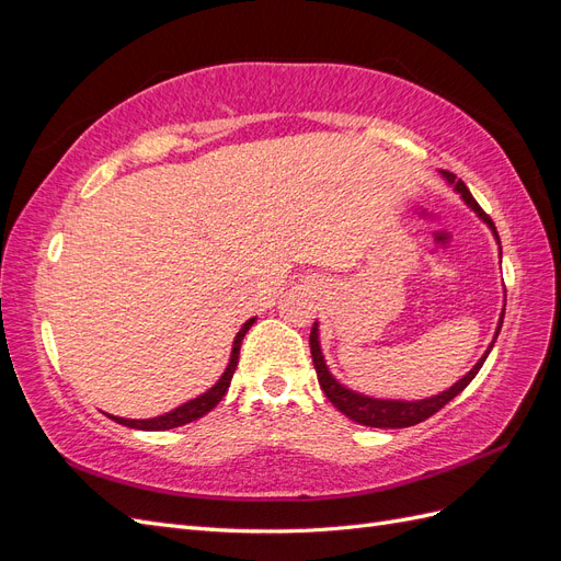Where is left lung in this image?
Returning a JSON list of instances; mask_svg holds the SVG:
<instances>
[{"instance_id":"8db88e82","label":"left lung","mask_w":561,"mask_h":561,"mask_svg":"<svg viewBox=\"0 0 561 561\" xmlns=\"http://www.w3.org/2000/svg\"><path fill=\"white\" fill-rule=\"evenodd\" d=\"M443 178L454 186L458 194H461V198L468 203V206L474 213H478V217L491 229V233H494L496 241H499V231H496L494 222H491V217L478 206V201L472 198L468 186L461 180H456L454 173L443 171ZM499 245H501V241H499ZM503 316H505V311H501L499 328H496L494 339H491L489 348L484 351L482 358L474 363V367L468 371V375L463 379H458L451 388L443 390V393H437V396L426 398V400H379V398H369V396H363V393H355V390L346 388L344 383H339L330 375V369L325 365V358H322L320 342H318V322H313L309 344H311V358H313V367H316V375H318V383L322 388V393L328 396V400L336 407V410L342 412V414H346L348 419H353L355 423H360V426H369V428H407V426H416V423L426 421L428 416H433L435 412L443 410V407L449 400H454L474 379V375H478V371L482 369L489 351L494 348V342L499 339V332H501V325H503Z\"/></svg>"}]
</instances>
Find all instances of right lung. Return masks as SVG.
Wrapping results in <instances>:
<instances>
[{
  "mask_svg": "<svg viewBox=\"0 0 561 561\" xmlns=\"http://www.w3.org/2000/svg\"><path fill=\"white\" fill-rule=\"evenodd\" d=\"M252 322H254V318L243 322V328L239 330V334H236V339H233L231 358H229V365L225 369V375L219 377V381L210 390H206V393H203V396H198V398H194L190 402H184V404L178 407V410L168 412V414H161V416H154V419H124V416H112V414H107V416L112 421H116V423H122V426L138 428V431H168V428H178V426H184V423H192V421H196L201 416H206L213 410V407L225 398V393L229 390V383H231V377H233V371H236V365H239L241 342H243L245 332L252 328Z\"/></svg>",
  "mask_w": 561,
  "mask_h": 561,
  "instance_id": "right-lung-1",
  "label": "right lung"
}]
</instances>
